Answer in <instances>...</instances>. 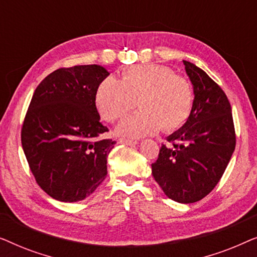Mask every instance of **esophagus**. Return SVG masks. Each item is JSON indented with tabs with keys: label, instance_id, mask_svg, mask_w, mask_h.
<instances>
[{
	"label": "esophagus",
	"instance_id": "34e87169",
	"mask_svg": "<svg viewBox=\"0 0 257 257\" xmlns=\"http://www.w3.org/2000/svg\"><path fill=\"white\" fill-rule=\"evenodd\" d=\"M118 143L119 144H124V145H137V144H138V142H137V140L125 139V138L118 139Z\"/></svg>",
	"mask_w": 257,
	"mask_h": 257
}]
</instances>
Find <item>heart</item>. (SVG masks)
Segmentation results:
<instances>
[{
  "mask_svg": "<svg viewBox=\"0 0 257 257\" xmlns=\"http://www.w3.org/2000/svg\"><path fill=\"white\" fill-rule=\"evenodd\" d=\"M139 112L124 119L117 133L139 138L159 131H174L187 121L194 105L191 83L171 69L154 64L131 65L121 79L107 77L96 90L94 103L105 121L114 122L136 107Z\"/></svg>",
  "mask_w": 257,
  "mask_h": 257,
  "instance_id": "b5f03b06",
  "label": "heart"
}]
</instances>
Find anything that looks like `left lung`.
<instances>
[{
  "label": "left lung",
  "mask_w": 257,
  "mask_h": 257,
  "mask_svg": "<svg viewBox=\"0 0 257 257\" xmlns=\"http://www.w3.org/2000/svg\"><path fill=\"white\" fill-rule=\"evenodd\" d=\"M194 92L187 121L167 137L152 164V174L165 194L180 203L205 198L220 181L235 150L229 100L222 89L191 62L182 61Z\"/></svg>",
  "instance_id": "1"
}]
</instances>
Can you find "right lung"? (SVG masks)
<instances>
[{
  "label": "right lung",
  "mask_w": 257,
  "mask_h": 257,
  "mask_svg": "<svg viewBox=\"0 0 257 257\" xmlns=\"http://www.w3.org/2000/svg\"><path fill=\"white\" fill-rule=\"evenodd\" d=\"M108 75L97 64L58 69L31 98L22 147L38 186L58 201L84 200L106 178L115 142L101 139L108 130L100 122L94 96Z\"/></svg>",
  "instance_id": "right-lung-1"
}]
</instances>
